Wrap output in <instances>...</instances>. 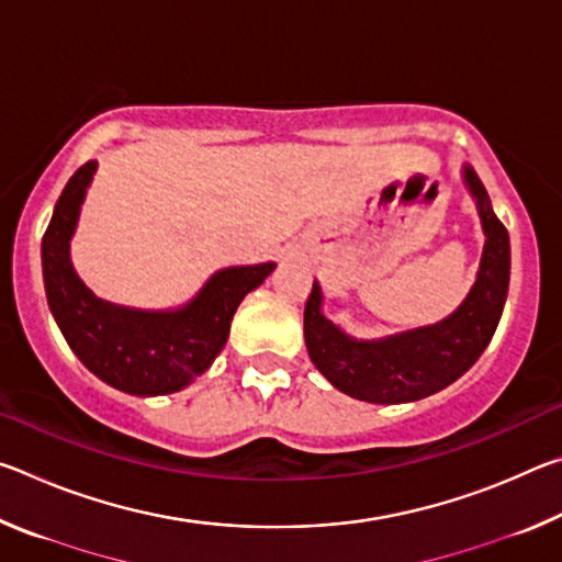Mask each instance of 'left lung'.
Returning <instances> with one entry per match:
<instances>
[{
    "label": "left lung",
    "mask_w": 562,
    "mask_h": 562,
    "mask_svg": "<svg viewBox=\"0 0 562 562\" xmlns=\"http://www.w3.org/2000/svg\"><path fill=\"white\" fill-rule=\"evenodd\" d=\"M461 176L475 201L486 243L473 288L449 317L389 337L357 339L322 312L325 294L317 280L312 284L304 304L310 359L347 396L369 404L418 402L463 376L488 347L508 294L510 243L475 170L463 164Z\"/></svg>",
    "instance_id": "obj_1"
}]
</instances>
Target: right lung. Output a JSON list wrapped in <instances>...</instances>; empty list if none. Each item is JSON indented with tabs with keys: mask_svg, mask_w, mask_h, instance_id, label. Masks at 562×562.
<instances>
[{
	"mask_svg": "<svg viewBox=\"0 0 562 562\" xmlns=\"http://www.w3.org/2000/svg\"><path fill=\"white\" fill-rule=\"evenodd\" d=\"M97 168V160H89L69 178L44 233L49 310L74 355L101 382L133 396L180 392L221 355L235 310L247 292L260 288L274 262L217 270L193 300L173 310H136L97 297L71 262V237Z\"/></svg>",
	"mask_w": 562,
	"mask_h": 562,
	"instance_id": "1",
	"label": "right lung"
}]
</instances>
